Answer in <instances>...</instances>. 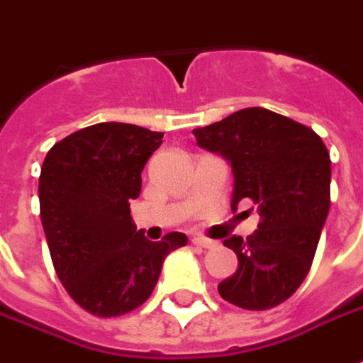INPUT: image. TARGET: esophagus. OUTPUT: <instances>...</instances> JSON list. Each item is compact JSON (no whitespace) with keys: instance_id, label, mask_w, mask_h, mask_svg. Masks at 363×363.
<instances>
[{"instance_id":"esophagus-1","label":"esophagus","mask_w":363,"mask_h":363,"mask_svg":"<svg viewBox=\"0 0 363 363\" xmlns=\"http://www.w3.org/2000/svg\"><path fill=\"white\" fill-rule=\"evenodd\" d=\"M193 243L199 245V247H205V249H213L215 247V241L205 239V237H193Z\"/></svg>"}]
</instances>
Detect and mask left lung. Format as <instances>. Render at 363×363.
Segmentation results:
<instances>
[{
    "instance_id": "obj_1",
    "label": "left lung",
    "mask_w": 363,
    "mask_h": 363,
    "mask_svg": "<svg viewBox=\"0 0 363 363\" xmlns=\"http://www.w3.org/2000/svg\"><path fill=\"white\" fill-rule=\"evenodd\" d=\"M193 132L203 148L231 162L233 211L241 201L259 211L247 241L237 235L223 241L239 267L219 283L220 297L249 311L279 306L313 263L330 213V152L309 126L265 108H243Z\"/></svg>"
}]
</instances>
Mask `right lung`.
<instances>
[{
  "label": "right lung",
  "instance_id": "obj_1",
  "mask_svg": "<svg viewBox=\"0 0 363 363\" xmlns=\"http://www.w3.org/2000/svg\"><path fill=\"white\" fill-rule=\"evenodd\" d=\"M162 136L136 124L100 122L56 143L44 158L38 193L52 263L69 297L96 318L143 306L164 257L186 245L184 233L152 243L130 217L140 172Z\"/></svg>",
  "mask_w": 363,
  "mask_h": 363
}]
</instances>
